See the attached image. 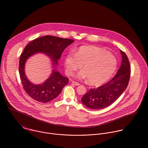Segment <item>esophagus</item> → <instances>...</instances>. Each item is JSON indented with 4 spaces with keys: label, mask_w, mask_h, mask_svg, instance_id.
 <instances>
[{
    "label": "esophagus",
    "mask_w": 148,
    "mask_h": 148,
    "mask_svg": "<svg viewBox=\"0 0 148 148\" xmlns=\"http://www.w3.org/2000/svg\"><path fill=\"white\" fill-rule=\"evenodd\" d=\"M72 83H73V84L75 85H77V86L80 85V84H79V83H77V82H75V81H73V82H72Z\"/></svg>",
    "instance_id": "obj_1"
}]
</instances>
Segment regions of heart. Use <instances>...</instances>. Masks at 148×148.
<instances>
[{
  "label": "heart",
  "mask_w": 148,
  "mask_h": 148,
  "mask_svg": "<svg viewBox=\"0 0 148 148\" xmlns=\"http://www.w3.org/2000/svg\"><path fill=\"white\" fill-rule=\"evenodd\" d=\"M79 78H88L91 84L104 83L113 75L116 68L117 62L114 56L99 48L90 46L80 47L75 55L69 54L66 57L65 65L66 72L72 75L82 68Z\"/></svg>",
  "instance_id": "b5f03b06"
}]
</instances>
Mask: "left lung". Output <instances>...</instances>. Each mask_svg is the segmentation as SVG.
Returning <instances> with one entry per match:
<instances>
[{
    "mask_svg": "<svg viewBox=\"0 0 148 148\" xmlns=\"http://www.w3.org/2000/svg\"><path fill=\"white\" fill-rule=\"evenodd\" d=\"M122 63L119 69L107 83L90 89L82 98V101L91 109H101L115 102L126 89L130 79L131 68L126 54L120 50Z\"/></svg>",
    "mask_w": 148,
    "mask_h": 148,
    "instance_id": "1",
    "label": "left lung"
}]
</instances>
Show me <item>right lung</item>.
I'll list each match as a JSON object with an SVG mask.
<instances>
[{
  "mask_svg": "<svg viewBox=\"0 0 148 148\" xmlns=\"http://www.w3.org/2000/svg\"><path fill=\"white\" fill-rule=\"evenodd\" d=\"M73 42L71 39L45 35L35 39L26 45L20 58L19 72L23 89L30 98L40 103H48L58 96L68 84L69 79L53 70L51 77L43 84H33L25 74L24 65L27 59L35 53H44L51 58L54 65H57L64 50Z\"/></svg>",
  "mask_w": 148,
  "mask_h": 148,
  "instance_id": "right-lung-1",
  "label": "right lung"
}]
</instances>
